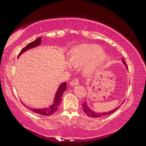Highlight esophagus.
Wrapping results in <instances>:
<instances>
[{
	"instance_id": "esophagus-1",
	"label": "esophagus",
	"mask_w": 146,
	"mask_h": 146,
	"mask_svg": "<svg viewBox=\"0 0 146 146\" xmlns=\"http://www.w3.org/2000/svg\"><path fill=\"white\" fill-rule=\"evenodd\" d=\"M78 84H79V80L78 78H74L72 81L70 82V84L71 86H76Z\"/></svg>"
}]
</instances>
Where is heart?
<instances>
[{
    "mask_svg": "<svg viewBox=\"0 0 146 146\" xmlns=\"http://www.w3.org/2000/svg\"><path fill=\"white\" fill-rule=\"evenodd\" d=\"M104 50L100 46L94 44H84L76 46L70 53V61L74 66H80L88 62L93 61L88 70L96 63L105 62L108 60V56L103 54Z\"/></svg>",
    "mask_w": 146,
    "mask_h": 146,
    "instance_id": "b5f03b06",
    "label": "heart"
}]
</instances>
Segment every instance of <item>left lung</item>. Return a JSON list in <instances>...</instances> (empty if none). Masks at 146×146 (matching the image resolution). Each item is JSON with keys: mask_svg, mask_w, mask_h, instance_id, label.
<instances>
[{"mask_svg": "<svg viewBox=\"0 0 146 146\" xmlns=\"http://www.w3.org/2000/svg\"><path fill=\"white\" fill-rule=\"evenodd\" d=\"M122 61H123V63L124 64V65L126 66V68H127V66L126 65V64H125V61L123 60V59L122 58ZM82 107H83V110L84 112L86 113V114L88 115L90 117H101L102 116V115H108V114H110V113H113V111H114L115 110H117L118 108L119 107H117L115 108V110H111L110 111H108V112H103V113H99V112H95L94 111H92L91 109H90V108L88 106V104H87V102H84L82 104Z\"/></svg>", "mask_w": 146, "mask_h": 146, "instance_id": "obj_1", "label": "left lung"}]
</instances>
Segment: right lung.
I'll use <instances>...</instances> for the list:
<instances>
[{"label":"right lung","mask_w":146,"mask_h":146,"mask_svg":"<svg viewBox=\"0 0 146 146\" xmlns=\"http://www.w3.org/2000/svg\"><path fill=\"white\" fill-rule=\"evenodd\" d=\"M41 37H39L38 38L36 39L35 41L29 43L27 46L23 48V50L21 51V52L19 53V55L18 58H19L20 56H21L23 52H25L28 50L33 48L36 47L38 46H39L41 43ZM66 89V82H63L62 83L56 92V94L55 95L54 100V102L48 108H44L42 109H35V108H30L27 107L28 108L31 110L32 111H34V112L38 113V114L43 115H50L53 114L54 113L56 112L58 110V107L59 106L60 103L61 102L62 96L63 93L64 92V91Z\"/></svg>","instance_id":"right-lung-1"}]
</instances>
